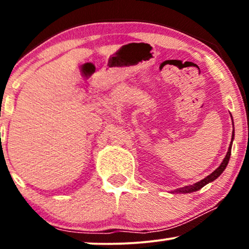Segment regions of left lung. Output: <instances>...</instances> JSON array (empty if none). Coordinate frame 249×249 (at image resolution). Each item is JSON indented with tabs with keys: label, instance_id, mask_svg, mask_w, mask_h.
I'll return each mask as SVG.
<instances>
[{
	"label": "left lung",
	"instance_id": "1",
	"mask_svg": "<svg viewBox=\"0 0 249 249\" xmlns=\"http://www.w3.org/2000/svg\"><path fill=\"white\" fill-rule=\"evenodd\" d=\"M234 138V132H232V137H231V142H230V146H229V149H228V153L226 155V158L222 161V163L219 165V168L216 170H214V171L211 173L210 176H207L206 178H204L203 180H200V181L194 183V185H190V186H186V187H182V188H179L176 190V193H180V194H188V193H193V192H197V190H199L200 188H203L204 186L207 185L209 182H212L215 180L216 178H219V176L221 175L224 171V169L227 168L228 165V162H229L230 160V155H231V146H232V141Z\"/></svg>",
	"mask_w": 249,
	"mask_h": 249
}]
</instances>
